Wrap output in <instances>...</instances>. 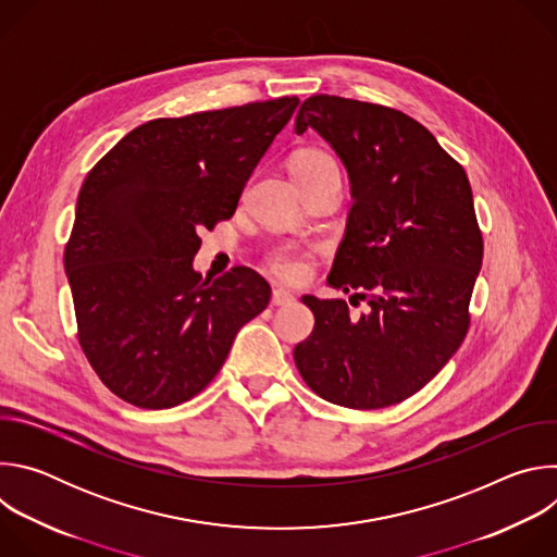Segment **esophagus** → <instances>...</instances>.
Instances as JSON below:
<instances>
[{
  "mask_svg": "<svg viewBox=\"0 0 557 557\" xmlns=\"http://www.w3.org/2000/svg\"><path fill=\"white\" fill-rule=\"evenodd\" d=\"M295 301V295L286 288H273V295H271V304L273 306H288Z\"/></svg>",
  "mask_w": 557,
  "mask_h": 557,
  "instance_id": "1",
  "label": "esophagus"
}]
</instances>
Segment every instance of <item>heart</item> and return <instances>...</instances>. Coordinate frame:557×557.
I'll return each mask as SVG.
<instances>
[{
    "label": "heart",
    "mask_w": 557,
    "mask_h": 557,
    "mask_svg": "<svg viewBox=\"0 0 557 557\" xmlns=\"http://www.w3.org/2000/svg\"><path fill=\"white\" fill-rule=\"evenodd\" d=\"M320 163H335V161L329 153L317 151V149H304L293 158V168H308V165H320ZM271 267L280 277H284L288 282H304L310 273L308 260L299 251L288 249V247L277 249L273 253Z\"/></svg>",
    "instance_id": "heart-1"
}]
</instances>
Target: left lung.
I'll return each mask as SVG.
<instances>
[{
    "mask_svg": "<svg viewBox=\"0 0 557 557\" xmlns=\"http://www.w3.org/2000/svg\"><path fill=\"white\" fill-rule=\"evenodd\" d=\"M314 129L339 156L352 207L329 286L366 299L304 295L314 314L295 366L322 399L379 410L406 401L451 359L469 329L483 235L465 170L421 123L385 106L314 95L295 132Z\"/></svg>",
    "mask_w": 557,
    "mask_h": 557,
    "instance_id": "8db88e82",
    "label": "left lung"
}]
</instances>
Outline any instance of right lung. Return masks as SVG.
<instances>
[{
	"instance_id": "obj_1",
	"label": "right lung",
	"mask_w": 557,
	"mask_h": 557,
	"mask_svg": "<svg viewBox=\"0 0 557 557\" xmlns=\"http://www.w3.org/2000/svg\"><path fill=\"white\" fill-rule=\"evenodd\" d=\"M299 99L156 119L123 136L76 200L63 267L78 344L119 399L174 408L222 368L233 339L271 299L235 267L202 282L198 233L235 213L260 158Z\"/></svg>"
}]
</instances>
